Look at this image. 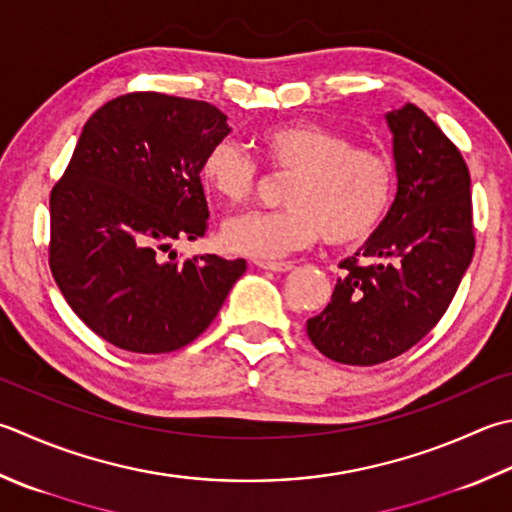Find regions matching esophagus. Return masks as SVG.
I'll return each instance as SVG.
<instances>
[{"instance_id": "esophagus-1", "label": "esophagus", "mask_w": 512, "mask_h": 512, "mask_svg": "<svg viewBox=\"0 0 512 512\" xmlns=\"http://www.w3.org/2000/svg\"><path fill=\"white\" fill-rule=\"evenodd\" d=\"M256 265L269 269V272H289L294 267V263H289V260H256Z\"/></svg>"}]
</instances>
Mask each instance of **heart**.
<instances>
[{"label": "heart", "instance_id": "obj_1", "mask_svg": "<svg viewBox=\"0 0 512 512\" xmlns=\"http://www.w3.org/2000/svg\"><path fill=\"white\" fill-rule=\"evenodd\" d=\"M269 169L292 173L283 209L247 211L223 225L229 252L258 260L283 258L325 236L332 245L368 238L388 214L397 171L381 151L354 147L345 133L318 122H285L256 138ZM200 180L229 205L254 194L258 165L234 142H218L200 165Z\"/></svg>", "mask_w": 512, "mask_h": 512}]
</instances>
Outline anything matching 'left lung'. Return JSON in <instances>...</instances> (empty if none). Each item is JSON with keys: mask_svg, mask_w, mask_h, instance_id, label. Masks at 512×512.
I'll use <instances>...</instances> for the list:
<instances>
[{"mask_svg": "<svg viewBox=\"0 0 512 512\" xmlns=\"http://www.w3.org/2000/svg\"><path fill=\"white\" fill-rule=\"evenodd\" d=\"M397 198L341 267L332 301L307 321L327 359L376 365L419 343L446 314L475 252L470 173L459 149L419 106L385 113ZM359 255L369 258L359 266Z\"/></svg>", "mask_w": 512, "mask_h": 512, "instance_id": "left-lung-1", "label": "left lung"}]
</instances>
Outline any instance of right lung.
I'll return each instance as SVG.
<instances>
[{
	"label": "right lung",
	"instance_id": "right-lung-1",
	"mask_svg": "<svg viewBox=\"0 0 512 512\" xmlns=\"http://www.w3.org/2000/svg\"><path fill=\"white\" fill-rule=\"evenodd\" d=\"M229 131L214 104L165 93L120 95L84 124L51 191L48 263L71 310L120 350L185 347L245 274V258L171 252L205 236L200 165Z\"/></svg>",
	"mask_w": 512,
	"mask_h": 512
}]
</instances>
